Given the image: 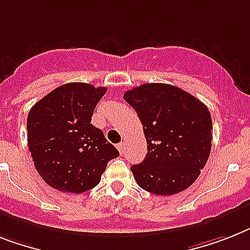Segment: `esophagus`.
<instances>
[{"label": "esophagus", "instance_id": "34e87169", "mask_svg": "<svg viewBox=\"0 0 250 250\" xmlns=\"http://www.w3.org/2000/svg\"><path fill=\"white\" fill-rule=\"evenodd\" d=\"M116 147H117V149H119V152H120L121 154L125 153V142H121V143H119Z\"/></svg>", "mask_w": 250, "mask_h": 250}]
</instances>
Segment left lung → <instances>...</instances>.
I'll list each match as a JSON object with an SVG mask.
<instances>
[{"instance_id": "8db88e82", "label": "left lung", "mask_w": 250, "mask_h": 250, "mask_svg": "<svg viewBox=\"0 0 250 250\" xmlns=\"http://www.w3.org/2000/svg\"><path fill=\"white\" fill-rule=\"evenodd\" d=\"M124 98L139 116L147 139V156L130 168L138 185L156 195L188 189L211 153L213 129L207 106L164 83L135 86Z\"/></svg>"}]
</instances>
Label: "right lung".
I'll use <instances>...</instances> for the list:
<instances>
[{"mask_svg": "<svg viewBox=\"0 0 250 250\" xmlns=\"http://www.w3.org/2000/svg\"><path fill=\"white\" fill-rule=\"evenodd\" d=\"M104 86L67 83L30 108L28 147L38 174L60 191L84 193L96 187L119 150L90 124Z\"/></svg>", "mask_w": 250, "mask_h": 250, "instance_id": "obj_1", "label": "right lung"}]
</instances>
